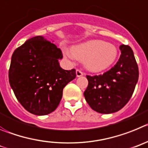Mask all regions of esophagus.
<instances>
[{
	"label": "esophagus",
	"instance_id": "obj_1",
	"mask_svg": "<svg viewBox=\"0 0 148 148\" xmlns=\"http://www.w3.org/2000/svg\"><path fill=\"white\" fill-rule=\"evenodd\" d=\"M76 74H77V77H82V76H83V72L82 71H81L79 69H77V71H76Z\"/></svg>",
	"mask_w": 148,
	"mask_h": 148
}]
</instances>
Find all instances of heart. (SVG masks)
Wrapping results in <instances>:
<instances>
[{"label": "heart", "instance_id": "1", "mask_svg": "<svg viewBox=\"0 0 148 148\" xmlns=\"http://www.w3.org/2000/svg\"><path fill=\"white\" fill-rule=\"evenodd\" d=\"M70 58L84 61L85 66L91 71H101L112 66L118 56L114 45L102 40H90L72 47L71 53L65 51Z\"/></svg>", "mask_w": 148, "mask_h": 148}]
</instances>
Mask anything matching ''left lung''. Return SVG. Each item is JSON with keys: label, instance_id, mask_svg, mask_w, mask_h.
Segmentation results:
<instances>
[{"label": "left lung", "instance_id": "1", "mask_svg": "<svg viewBox=\"0 0 148 148\" xmlns=\"http://www.w3.org/2000/svg\"><path fill=\"white\" fill-rule=\"evenodd\" d=\"M121 55L115 66L103 74L87 75L88 85L84 92L86 102L100 114H112L125 106L139 79V68L129 46H119Z\"/></svg>", "mask_w": 148, "mask_h": 148}]
</instances>
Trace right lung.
Masks as SVG:
<instances>
[{
    "mask_svg": "<svg viewBox=\"0 0 148 148\" xmlns=\"http://www.w3.org/2000/svg\"><path fill=\"white\" fill-rule=\"evenodd\" d=\"M60 49L37 36L16 49L12 56L9 80L16 98L34 115H47L60 104L65 86L76 77V70H64L58 60Z\"/></svg>",
    "mask_w": 148,
    "mask_h": 148,
    "instance_id": "obj_1",
    "label": "right lung"
}]
</instances>
